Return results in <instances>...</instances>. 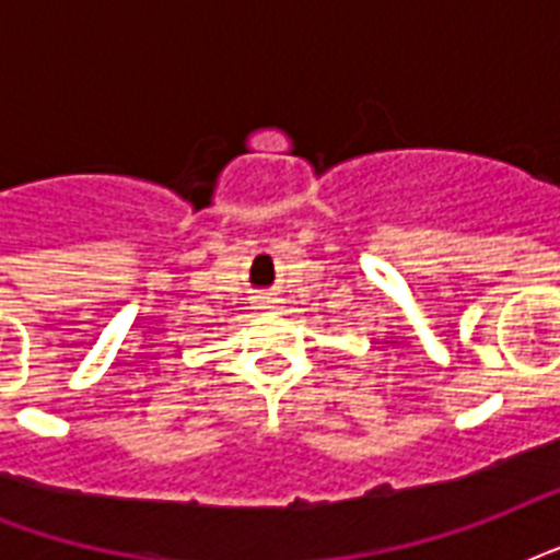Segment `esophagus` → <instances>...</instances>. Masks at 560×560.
<instances>
[{
  "label": "esophagus",
  "instance_id": "34e87169",
  "mask_svg": "<svg viewBox=\"0 0 560 560\" xmlns=\"http://www.w3.org/2000/svg\"><path fill=\"white\" fill-rule=\"evenodd\" d=\"M276 305V299H261V307H272Z\"/></svg>",
  "mask_w": 560,
  "mask_h": 560
}]
</instances>
